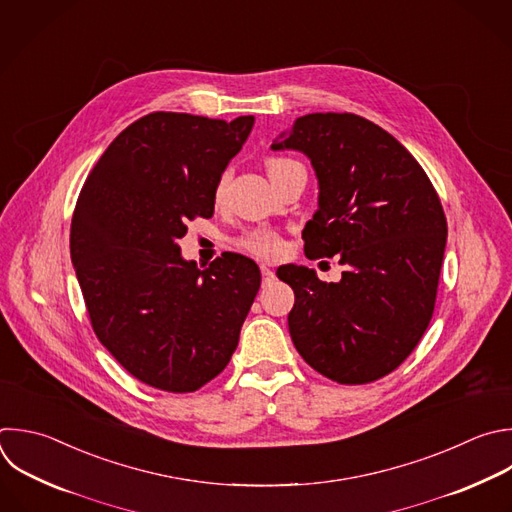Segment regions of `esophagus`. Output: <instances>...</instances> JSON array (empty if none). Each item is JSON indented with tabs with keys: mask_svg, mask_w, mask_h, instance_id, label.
<instances>
[{
	"mask_svg": "<svg viewBox=\"0 0 512 512\" xmlns=\"http://www.w3.org/2000/svg\"><path fill=\"white\" fill-rule=\"evenodd\" d=\"M261 277H263V285H267V283H271L275 279V273L267 265H261Z\"/></svg>",
	"mask_w": 512,
	"mask_h": 512,
	"instance_id": "34e87169",
	"label": "esophagus"
}]
</instances>
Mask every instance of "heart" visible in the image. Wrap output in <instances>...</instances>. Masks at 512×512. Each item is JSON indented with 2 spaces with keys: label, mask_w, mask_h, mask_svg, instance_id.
<instances>
[{
  "label": "heart",
  "mask_w": 512,
  "mask_h": 512,
  "mask_svg": "<svg viewBox=\"0 0 512 512\" xmlns=\"http://www.w3.org/2000/svg\"><path fill=\"white\" fill-rule=\"evenodd\" d=\"M291 162H295V160L285 158V156H269V158L265 160L267 173H269V175H275L277 170L285 168V166L291 164ZM227 185H229V175L225 173V175L219 177V181H217V185H215V191H213V199H215L217 203H221V199L225 197ZM237 247H241L243 251L251 253V255L257 257V259H265V261H273V259L281 257L283 251H285V243H283V239H281L275 231H253V233H247L245 237H241V239L237 241Z\"/></svg>",
  "instance_id": "b5f03b06"
}]
</instances>
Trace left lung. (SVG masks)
<instances>
[{"instance_id": "left-lung-1", "label": "left lung", "mask_w": 512, "mask_h": 512, "mask_svg": "<svg viewBox=\"0 0 512 512\" xmlns=\"http://www.w3.org/2000/svg\"><path fill=\"white\" fill-rule=\"evenodd\" d=\"M271 148L311 158L319 209L303 229L309 259L339 255V283L307 267L277 269L295 293L287 317L299 356L346 386L394 372L418 346L436 303L446 215L418 160L352 112H315Z\"/></svg>"}]
</instances>
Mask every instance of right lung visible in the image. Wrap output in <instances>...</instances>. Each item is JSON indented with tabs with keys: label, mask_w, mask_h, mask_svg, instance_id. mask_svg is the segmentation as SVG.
<instances>
[{
	"label": "right lung",
	"mask_w": 512,
	"mask_h": 512,
	"mask_svg": "<svg viewBox=\"0 0 512 512\" xmlns=\"http://www.w3.org/2000/svg\"><path fill=\"white\" fill-rule=\"evenodd\" d=\"M253 122L150 112L112 140L78 195L70 255L92 329L156 390L187 394L217 378L259 291L249 257L199 269L179 247L189 221L213 217L215 185Z\"/></svg>",
	"instance_id": "1"
}]
</instances>
